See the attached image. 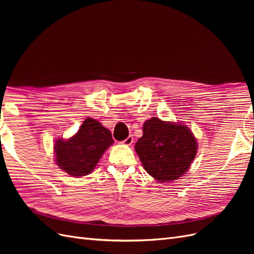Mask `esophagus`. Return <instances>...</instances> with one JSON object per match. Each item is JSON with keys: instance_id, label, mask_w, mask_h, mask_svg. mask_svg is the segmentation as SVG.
Returning a JSON list of instances; mask_svg holds the SVG:
<instances>
[{"instance_id": "1", "label": "esophagus", "mask_w": 254, "mask_h": 254, "mask_svg": "<svg viewBox=\"0 0 254 254\" xmlns=\"http://www.w3.org/2000/svg\"><path fill=\"white\" fill-rule=\"evenodd\" d=\"M122 143L124 144V145H131L133 143V136L132 135H129L127 139H125Z\"/></svg>"}]
</instances>
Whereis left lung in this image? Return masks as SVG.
I'll return each mask as SVG.
<instances>
[{
	"mask_svg": "<svg viewBox=\"0 0 254 254\" xmlns=\"http://www.w3.org/2000/svg\"><path fill=\"white\" fill-rule=\"evenodd\" d=\"M134 148L144 170L159 182H166L189 171L198 145L186 125L153 117L144 123L143 135Z\"/></svg>",
	"mask_w": 254,
	"mask_h": 254,
	"instance_id": "8db88e82",
	"label": "left lung"
}]
</instances>
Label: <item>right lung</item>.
I'll return each instance as SVG.
<instances>
[{
    "label": "right lung",
    "instance_id": "add662e5",
    "mask_svg": "<svg viewBox=\"0 0 254 254\" xmlns=\"http://www.w3.org/2000/svg\"><path fill=\"white\" fill-rule=\"evenodd\" d=\"M113 142L110 130L88 118L70 139L56 140L54 145L56 164L72 177L87 176Z\"/></svg>",
    "mask_w": 254,
    "mask_h": 254
}]
</instances>
